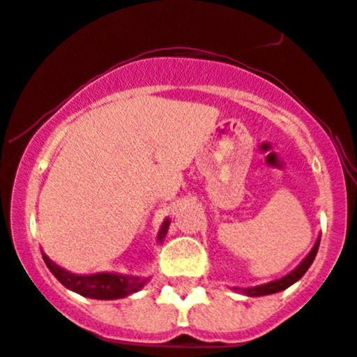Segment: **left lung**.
I'll return each instance as SVG.
<instances>
[{
  "label": "left lung",
  "mask_w": 357,
  "mask_h": 357,
  "mask_svg": "<svg viewBox=\"0 0 357 357\" xmlns=\"http://www.w3.org/2000/svg\"><path fill=\"white\" fill-rule=\"evenodd\" d=\"M319 241H321V237H317L316 244H314V248L310 249L309 255L303 258V261L296 266L295 271L289 272L288 275H284V278L278 279V281L266 282V284L251 286V288H234V289L235 291L242 293V295H245V296H265V295H274V293L284 291L286 288H289V286L295 284L296 281H300V279L303 278V274L309 271V266L312 265L314 258H316V255H317V249H319Z\"/></svg>",
  "instance_id": "1"
}]
</instances>
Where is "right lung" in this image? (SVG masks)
<instances>
[{"label": "right lung", "mask_w": 357, "mask_h": 357, "mask_svg": "<svg viewBox=\"0 0 357 357\" xmlns=\"http://www.w3.org/2000/svg\"><path fill=\"white\" fill-rule=\"evenodd\" d=\"M169 225L171 220L165 218L164 223H162L160 230H158L157 242L162 244L167 235ZM43 255L45 263H47L48 271L55 275L59 282L62 286H66L71 291L78 293V295L86 296V298L94 300H119L126 298V296L137 293L144 284L148 282V279H141L137 275H126V274H113V272H98V274L91 275H79L73 274V272L66 271L62 266H59L57 263L52 261L45 252Z\"/></svg>", "instance_id": "add662e5"}]
</instances>
